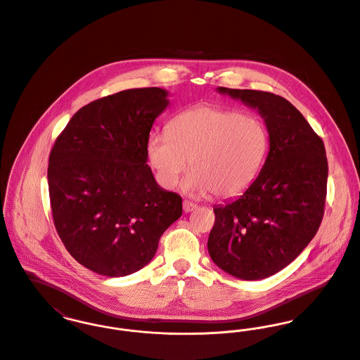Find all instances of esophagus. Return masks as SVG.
I'll return each mask as SVG.
<instances>
[{"label": "esophagus", "mask_w": 360, "mask_h": 360, "mask_svg": "<svg viewBox=\"0 0 360 360\" xmlns=\"http://www.w3.org/2000/svg\"><path fill=\"white\" fill-rule=\"evenodd\" d=\"M196 208H198V205H196L195 202L188 201V200L184 201V211H185V212H192V211L196 210Z\"/></svg>", "instance_id": "1"}]
</instances>
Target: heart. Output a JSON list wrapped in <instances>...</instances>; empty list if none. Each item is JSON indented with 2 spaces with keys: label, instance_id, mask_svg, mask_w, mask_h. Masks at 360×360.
I'll use <instances>...</instances> for the list:
<instances>
[{
  "label": "heart",
  "instance_id": "1",
  "mask_svg": "<svg viewBox=\"0 0 360 360\" xmlns=\"http://www.w3.org/2000/svg\"><path fill=\"white\" fill-rule=\"evenodd\" d=\"M269 145V129L259 117L199 105L176 115L168 131L150 132L146 155L164 188L172 189L191 162L185 193L231 199L255 181Z\"/></svg>",
  "mask_w": 360,
  "mask_h": 360
}]
</instances>
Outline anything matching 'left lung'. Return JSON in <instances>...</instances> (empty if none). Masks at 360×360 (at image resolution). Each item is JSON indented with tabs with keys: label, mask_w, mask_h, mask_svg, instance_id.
Masks as SVG:
<instances>
[{
	"label": "left lung",
	"mask_w": 360,
	"mask_h": 360,
	"mask_svg": "<svg viewBox=\"0 0 360 360\" xmlns=\"http://www.w3.org/2000/svg\"><path fill=\"white\" fill-rule=\"evenodd\" d=\"M264 119L269 152L255 181L238 199L215 205L208 252L241 280L269 278L290 265L315 238L324 212L327 158L305 117L279 95L218 86Z\"/></svg>",
	"instance_id": "8db88e82"
}]
</instances>
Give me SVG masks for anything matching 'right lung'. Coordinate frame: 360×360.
Here are the masks:
<instances>
[{"label": "right lung", "mask_w": 360, "mask_h": 360, "mask_svg": "<svg viewBox=\"0 0 360 360\" xmlns=\"http://www.w3.org/2000/svg\"><path fill=\"white\" fill-rule=\"evenodd\" d=\"M168 91L136 88L94 101L70 119L49 155L53 224L86 269L121 278L146 266L182 199L159 186L146 141Z\"/></svg>", "instance_id": "obj_1"}]
</instances>
